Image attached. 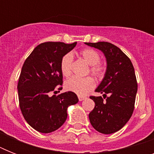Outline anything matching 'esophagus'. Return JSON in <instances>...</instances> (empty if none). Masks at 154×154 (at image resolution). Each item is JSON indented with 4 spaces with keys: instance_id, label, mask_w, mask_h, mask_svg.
<instances>
[{
    "instance_id": "obj_1",
    "label": "esophagus",
    "mask_w": 154,
    "mask_h": 154,
    "mask_svg": "<svg viewBox=\"0 0 154 154\" xmlns=\"http://www.w3.org/2000/svg\"><path fill=\"white\" fill-rule=\"evenodd\" d=\"M86 98L85 97H82V96H78V99H79V101H84L85 99Z\"/></svg>"
}]
</instances>
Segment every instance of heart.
<instances>
[{
  "mask_svg": "<svg viewBox=\"0 0 154 154\" xmlns=\"http://www.w3.org/2000/svg\"><path fill=\"white\" fill-rule=\"evenodd\" d=\"M79 55L82 60L89 65V72L96 78H102L105 73V66L100 62V54L93 49H84L81 50ZM72 56L70 53L65 54L60 61V70L65 77H69L72 73ZM95 87V82L91 77L80 78L70 77L65 83V88L68 91L75 93L79 96H85Z\"/></svg>",
  "mask_w": 154,
  "mask_h": 154,
  "instance_id": "1",
  "label": "heart"
}]
</instances>
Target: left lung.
I'll return each mask as SVG.
<instances>
[{"label":"left lung","mask_w":154,"mask_h":154,"mask_svg":"<svg viewBox=\"0 0 154 154\" xmlns=\"http://www.w3.org/2000/svg\"><path fill=\"white\" fill-rule=\"evenodd\" d=\"M85 44L100 49L107 61L105 77L95 90L103 94V97H90L95 107L89 112V121L99 133L113 134L126 124L134 112L137 92L134 65L118 47L109 42Z\"/></svg>","instance_id":"left-lung-1"}]
</instances>
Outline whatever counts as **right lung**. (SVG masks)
Returning <instances> with one entry per match:
<instances>
[{
  "mask_svg": "<svg viewBox=\"0 0 154 154\" xmlns=\"http://www.w3.org/2000/svg\"><path fill=\"white\" fill-rule=\"evenodd\" d=\"M76 45L42 43L24 62L17 84L19 105L28 124L40 133L49 134L59 129L67 118L68 107L78 102L72 92L50 95L62 85L60 61Z\"/></svg>",
  "mask_w": 154,
  "mask_h": 154,
  "instance_id": "obj_1",
  "label": "right lung"
}]
</instances>
